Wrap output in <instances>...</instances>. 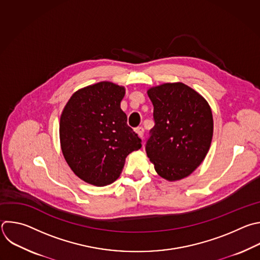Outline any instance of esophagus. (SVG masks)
<instances>
[{
    "label": "esophagus",
    "mask_w": 260,
    "mask_h": 260,
    "mask_svg": "<svg viewBox=\"0 0 260 260\" xmlns=\"http://www.w3.org/2000/svg\"><path fill=\"white\" fill-rule=\"evenodd\" d=\"M135 131H136V133L138 134V136H139L141 139H143V137H144V128H143L142 126H139V127H137Z\"/></svg>",
    "instance_id": "1"
}]
</instances>
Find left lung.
I'll return each mask as SVG.
<instances>
[{
	"mask_svg": "<svg viewBox=\"0 0 260 260\" xmlns=\"http://www.w3.org/2000/svg\"><path fill=\"white\" fill-rule=\"evenodd\" d=\"M154 106V127L145 149L157 174L175 182L201 164L213 135L212 112L207 101L183 82H167L148 90Z\"/></svg>",
	"mask_w": 260,
	"mask_h": 260,
	"instance_id": "1",
	"label": "left lung"
}]
</instances>
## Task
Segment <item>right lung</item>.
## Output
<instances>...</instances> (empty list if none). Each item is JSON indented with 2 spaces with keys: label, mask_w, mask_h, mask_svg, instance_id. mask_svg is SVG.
I'll list each match as a JSON object with an SVG mask.
<instances>
[{
  "label": "right lung",
  "mask_w": 260,
  "mask_h": 260,
  "mask_svg": "<svg viewBox=\"0 0 260 260\" xmlns=\"http://www.w3.org/2000/svg\"><path fill=\"white\" fill-rule=\"evenodd\" d=\"M123 86L101 81L75 92L60 117L63 156L85 183L103 187L115 182L126 156L142 147L120 108Z\"/></svg>",
  "instance_id": "obj_1"
}]
</instances>
